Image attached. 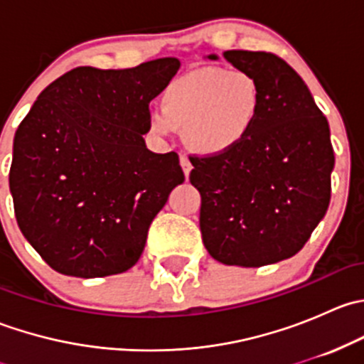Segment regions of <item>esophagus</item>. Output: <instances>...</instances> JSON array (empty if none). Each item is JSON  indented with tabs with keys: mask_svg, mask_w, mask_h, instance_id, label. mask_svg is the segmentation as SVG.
Wrapping results in <instances>:
<instances>
[{
	"mask_svg": "<svg viewBox=\"0 0 364 364\" xmlns=\"http://www.w3.org/2000/svg\"><path fill=\"white\" fill-rule=\"evenodd\" d=\"M179 165H181L183 172H185V178L188 179L190 172H192V164H190V160L186 159V156H181V159H179Z\"/></svg>",
	"mask_w": 364,
	"mask_h": 364,
	"instance_id": "obj_1",
	"label": "esophagus"
}]
</instances>
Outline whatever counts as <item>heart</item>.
<instances>
[{"label": "heart", "instance_id": "obj_1", "mask_svg": "<svg viewBox=\"0 0 364 364\" xmlns=\"http://www.w3.org/2000/svg\"><path fill=\"white\" fill-rule=\"evenodd\" d=\"M264 107V90L245 70L200 67L168 82L160 97V112L149 117V132L167 137L183 130L192 153L218 159L250 139Z\"/></svg>", "mask_w": 364, "mask_h": 364}]
</instances>
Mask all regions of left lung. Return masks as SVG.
Returning a JSON list of instances; mask_svg holds the SVG:
<instances>
[{
    "label": "left lung",
    "instance_id": "left-lung-1",
    "mask_svg": "<svg viewBox=\"0 0 364 364\" xmlns=\"http://www.w3.org/2000/svg\"><path fill=\"white\" fill-rule=\"evenodd\" d=\"M223 58L259 80L264 107L240 149L190 159V183L203 200L209 255L227 266L260 267L296 255L324 218L335 153L328 119L294 68L269 53L227 50Z\"/></svg>",
    "mask_w": 364,
    "mask_h": 364
}]
</instances>
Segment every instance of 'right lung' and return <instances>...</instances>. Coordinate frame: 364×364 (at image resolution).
Here are the masks:
<instances>
[{"label": "right lung", "instance_id": "1", "mask_svg": "<svg viewBox=\"0 0 364 364\" xmlns=\"http://www.w3.org/2000/svg\"><path fill=\"white\" fill-rule=\"evenodd\" d=\"M181 63L160 58L135 68L79 67L38 95L14 137L10 193L21 232L58 273H124L148 229L185 181L174 151L153 153L149 102Z\"/></svg>", "mask_w": 364, "mask_h": 364}]
</instances>
